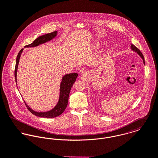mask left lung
I'll list each match as a JSON object with an SVG mask.
<instances>
[{"label": "left lung", "mask_w": 158, "mask_h": 158, "mask_svg": "<svg viewBox=\"0 0 158 158\" xmlns=\"http://www.w3.org/2000/svg\"><path fill=\"white\" fill-rule=\"evenodd\" d=\"M131 49H132V50H133V51H135V52H137V53H138L139 55L140 56V57L142 58V59H143V63L145 64V60H144V57H143V54H142V53H141V52H140V50H139V48H138L136 47H135L134 45H131Z\"/></svg>", "instance_id": "1"}]
</instances>
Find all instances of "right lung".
Here are the masks:
<instances>
[{
	"label": "right lung",
	"instance_id": "obj_1",
	"mask_svg": "<svg viewBox=\"0 0 158 158\" xmlns=\"http://www.w3.org/2000/svg\"><path fill=\"white\" fill-rule=\"evenodd\" d=\"M56 35H57V31H53L50 33H48L45 35L39 36L34 40V42L32 44L27 45L25 46V47H32L37 46L39 44L45 43L47 41L52 40ZM22 51H23V49H21L20 50L16 58V66H15V81H16V84H17L16 76H17L18 64L19 62L20 54L22 52ZM77 76H78L77 73H71L69 74H66L62 77V81L60 84V97H59V102L56 106L51 111H49L47 112H36L35 111L31 110L28 105H27V104L24 101L27 108L32 114L39 117L53 118L60 115L67 108V106L69 102V97L71 88L72 87L74 82L76 81V79Z\"/></svg>",
	"mask_w": 158,
	"mask_h": 158
}]
</instances>
